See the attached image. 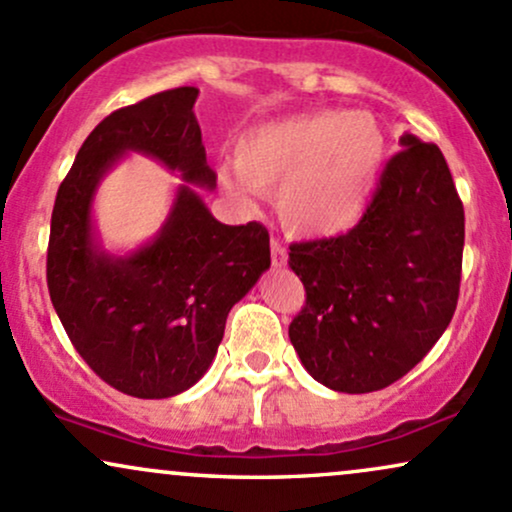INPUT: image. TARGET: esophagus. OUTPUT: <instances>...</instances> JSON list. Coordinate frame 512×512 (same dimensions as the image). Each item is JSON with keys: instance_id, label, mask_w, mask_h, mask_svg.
<instances>
[{"instance_id": "obj_1", "label": "esophagus", "mask_w": 512, "mask_h": 512, "mask_svg": "<svg viewBox=\"0 0 512 512\" xmlns=\"http://www.w3.org/2000/svg\"><path fill=\"white\" fill-rule=\"evenodd\" d=\"M270 261H273V268H282L287 263V251H285V246L278 242V239H273V242H270Z\"/></svg>"}]
</instances>
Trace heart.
<instances>
[{"mask_svg":"<svg viewBox=\"0 0 512 512\" xmlns=\"http://www.w3.org/2000/svg\"><path fill=\"white\" fill-rule=\"evenodd\" d=\"M388 158V134L371 112L318 110L251 126L220 182L244 196L275 191V210L297 237H338L357 225Z\"/></svg>","mask_w":512,"mask_h":512,"instance_id":"b5f03b06","label":"heart"}]
</instances>
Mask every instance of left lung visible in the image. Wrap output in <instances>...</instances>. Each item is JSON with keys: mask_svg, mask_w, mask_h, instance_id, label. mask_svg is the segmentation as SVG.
Segmentation results:
<instances>
[{"mask_svg": "<svg viewBox=\"0 0 512 512\" xmlns=\"http://www.w3.org/2000/svg\"><path fill=\"white\" fill-rule=\"evenodd\" d=\"M347 234L290 246L306 290L290 323L304 369L338 393H374L436 345L460 294L465 210L434 143L400 138Z\"/></svg>", "mask_w": 512, "mask_h": 512, "instance_id": "1", "label": "left lung"}]
</instances>
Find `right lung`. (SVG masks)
<instances>
[{"label": "right lung", "mask_w": 512, "mask_h": 512, "mask_svg": "<svg viewBox=\"0 0 512 512\" xmlns=\"http://www.w3.org/2000/svg\"><path fill=\"white\" fill-rule=\"evenodd\" d=\"M198 88L155 93L90 131L57 191L47 246V287L83 362L112 388L143 400L184 393L208 371L227 314L270 268L261 222L222 225L198 186L213 189L194 102ZM126 152L183 174L171 215L126 257L101 249L92 198Z\"/></svg>", "instance_id": "add662e5"}]
</instances>
